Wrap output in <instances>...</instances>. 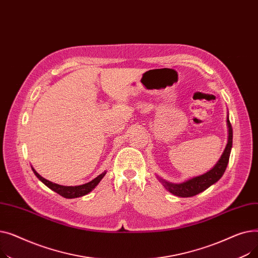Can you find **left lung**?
Here are the masks:
<instances>
[{"label": "left lung", "instance_id": "obj_1", "mask_svg": "<svg viewBox=\"0 0 258 258\" xmlns=\"http://www.w3.org/2000/svg\"><path fill=\"white\" fill-rule=\"evenodd\" d=\"M227 126H228V142L221 158L219 159L218 162H216L215 165L207 172L197 175V177H192L181 183H171V182L165 181L164 179H162L157 175V178L162 183V185L165 187L166 190L180 198H190L206 190L207 188L215 184L223 177V174L228 165L230 153H231L232 138H233L232 126L229 121V114L227 115Z\"/></svg>", "mask_w": 258, "mask_h": 258}]
</instances>
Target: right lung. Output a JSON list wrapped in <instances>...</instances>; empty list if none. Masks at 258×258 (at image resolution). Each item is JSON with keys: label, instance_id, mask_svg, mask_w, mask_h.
Here are the masks:
<instances>
[{"label": "right lung", "instance_id": "add662e5", "mask_svg": "<svg viewBox=\"0 0 258 258\" xmlns=\"http://www.w3.org/2000/svg\"><path fill=\"white\" fill-rule=\"evenodd\" d=\"M34 174L36 175V178H38L39 181H42L47 187H49L51 190L55 191L56 194L60 195L61 197L66 198V199H75V198H79V197H84L86 195H88L89 192H91L93 189L96 187L99 182L102 180V178L105 175L106 171H103L102 173H100L98 177L95 178L94 180L83 184V185H77V186H63V185H58L56 183L50 182L48 180H46L45 178H43L42 175H39V173L36 172V170L31 166Z\"/></svg>", "mask_w": 258, "mask_h": 258}]
</instances>
